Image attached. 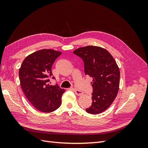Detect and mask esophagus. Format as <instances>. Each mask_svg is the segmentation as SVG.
<instances>
[{
    "instance_id": "34e87169",
    "label": "esophagus",
    "mask_w": 148,
    "mask_h": 148,
    "mask_svg": "<svg viewBox=\"0 0 148 148\" xmlns=\"http://www.w3.org/2000/svg\"><path fill=\"white\" fill-rule=\"evenodd\" d=\"M73 90H74V93H76V95L79 96V95H83V92H81V91H80V90H77V89H76V88H74Z\"/></svg>"
}]
</instances>
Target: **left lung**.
I'll return each instance as SVG.
<instances>
[{
  "label": "left lung",
  "mask_w": 148,
  "mask_h": 148,
  "mask_svg": "<svg viewBox=\"0 0 148 148\" xmlns=\"http://www.w3.org/2000/svg\"><path fill=\"white\" fill-rule=\"evenodd\" d=\"M83 60L84 73L93 77L92 103L88 113L100 114L114 101L119 90L120 72L115 60L106 49L88 46L73 52Z\"/></svg>",
  "instance_id": "8db88e82"
}]
</instances>
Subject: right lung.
Segmentation results:
<instances>
[{
  "label": "right lung",
  "instance_id": "obj_1",
  "mask_svg": "<svg viewBox=\"0 0 148 148\" xmlns=\"http://www.w3.org/2000/svg\"><path fill=\"white\" fill-rule=\"evenodd\" d=\"M62 54L53 49H42L25 58L19 71L22 90L34 108L44 112H51L60 106L65 90L57 84L50 85L51 67Z\"/></svg>",
  "mask_w": 148,
  "mask_h": 148
}]
</instances>
